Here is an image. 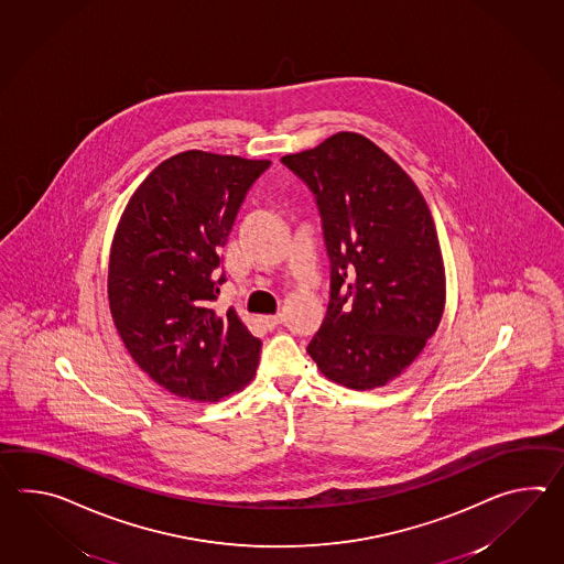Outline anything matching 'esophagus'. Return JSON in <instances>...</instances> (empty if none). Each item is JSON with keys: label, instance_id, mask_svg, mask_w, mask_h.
Segmentation results:
<instances>
[{"label": "esophagus", "instance_id": "1", "mask_svg": "<svg viewBox=\"0 0 564 564\" xmlns=\"http://www.w3.org/2000/svg\"><path fill=\"white\" fill-rule=\"evenodd\" d=\"M281 322H283V315H281V313H276V315H263V317H261V324H263L267 329H275Z\"/></svg>", "mask_w": 564, "mask_h": 564}]
</instances>
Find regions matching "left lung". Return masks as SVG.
I'll return each mask as SVG.
<instances>
[{
	"label": "left lung",
	"mask_w": 564,
	"mask_h": 564,
	"mask_svg": "<svg viewBox=\"0 0 564 564\" xmlns=\"http://www.w3.org/2000/svg\"><path fill=\"white\" fill-rule=\"evenodd\" d=\"M281 162L312 189L329 257L326 317L307 351L341 387H384L423 351L445 310L425 198L389 153L350 131Z\"/></svg>",
	"instance_id": "obj_1"
}]
</instances>
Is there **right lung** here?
Here are the masks:
<instances>
[{"label": "right lung", "instance_id": "right-lung-1", "mask_svg": "<svg viewBox=\"0 0 564 564\" xmlns=\"http://www.w3.org/2000/svg\"><path fill=\"white\" fill-rule=\"evenodd\" d=\"M269 160L189 150L160 163L127 204L109 259V307L127 351L180 399L245 389L263 341L213 307L238 208Z\"/></svg>", "mask_w": 564, "mask_h": 564}]
</instances>
